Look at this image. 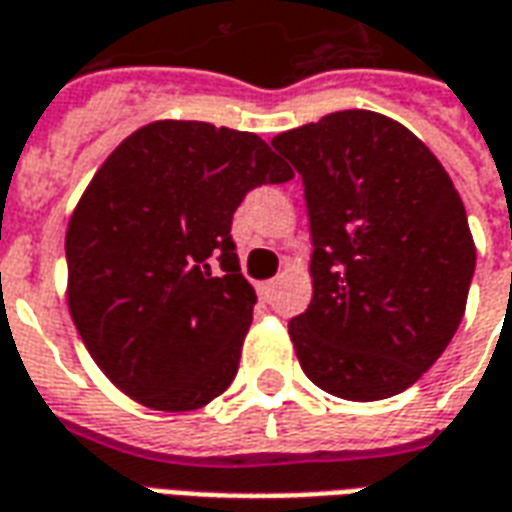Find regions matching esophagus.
I'll list each match as a JSON object with an SVG mask.
<instances>
[{
    "label": "esophagus",
    "instance_id": "34e87169",
    "mask_svg": "<svg viewBox=\"0 0 512 512\" xmlns=\"http://www.w3.org/2000/svg\"><path fill=\"white\" fill-rule=\"evenodd\" d=\"M275 289H278V281H267L259 286V294L261 297H272V292H275Z\"/></svg>",
    "mask_w": 512,
    "mask_h": 512
}]
</instances>
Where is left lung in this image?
I'll use <instances>...</instances> for the list:
<instances>
[{
  "instance_id": "1",
  "label": "left lung",
  "mask_w": 512,
  "mask_h": 512,
  "mask_svg": "<svg viewBox=\"0 0 512 512\" xmlns=\"http://www.w3.org/2000/svg\"><path fill=\"white\" fill-rule=\"evenodd\" d=\"M272 147L302 177L313 300L289 322L305 376L382 401L439 360L464 319L475 242L434 152L376 111H335Z\"/></svg>"
}]
</instances>
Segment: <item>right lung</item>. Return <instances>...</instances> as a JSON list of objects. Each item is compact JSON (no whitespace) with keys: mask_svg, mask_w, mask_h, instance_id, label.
Returning <instances> with one entry per match:
<instances>
[{"mask_svg":"<svg viewBox=\"0 0 512 512\" xmlns=\"http://www.w3.org/2000/svg\"><path fill=\"white\" fill-rule=\"evenodd\" d=\"M292 177L256 133L210 122H152L108 155L67 226V305L122 393L190 412L229 387L256 305L231 218Z\"/></svg>","mask_w":512,"mask_h":512,"instance_id":"1","label":"right lung"}]
</instances>
